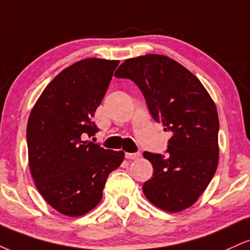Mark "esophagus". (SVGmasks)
I'll list each match as a JSON object with an SVG mask.
<instances>
[{"instance_id":"34e87169","label":"esophagus","mask_w":250,"mask_h":250,"mask_svg":"<svg viewBox=\"0 0 250 250\" xmlns=\"http://www.w3.org/2000/svg\"><path fill=\"white\" fill-rule=\"evenodd\" d=\"M141 156V153H125V157H127L128 160H136L139 159V157Z\"/></svg>"}]
</instances>
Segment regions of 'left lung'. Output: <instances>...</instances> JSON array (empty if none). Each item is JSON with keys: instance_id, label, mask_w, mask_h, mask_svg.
Masks as SVG:
<instances>
[{"instance_id": "1", "label": "left lung", "mask_w": 250, "mask_h": 250, "mask_svg": "<svg viewBox=\"0 0 250 250\" xmlns=\"http://www.w3.org/2000/svg\"><path fill=\"white\" fill-rule=\"evenodd\" d=\"M142 91L149 113L170 131L166 154L145 151L154 168L143 185L146 197L162 210L190 207L206 190L219 163V116L202 83L165 55L128 59L116 70Z\"/></svg>"}]
</instances>
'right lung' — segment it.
Returning <instances> with one entry per match:
<instances>
[{
    "instance_id": "1",
    "label": "right lung",
    "mask_w": 250,
    "mask_h": 250,
    "mask_svg": "<svg viewBox=\"0 0 250 250\" xmlns=\"http://www.w3.org/2000/svg\"><path fill=\"white\" fill-rule=\"evenodd\" d=\"M119 61L85 59L65 68L45 87L27 125L30 173L42 197L59 213L76 217L95 208L108 175L121 166L114 151L85 139Z\"/></svg>"
}]
</instances>
